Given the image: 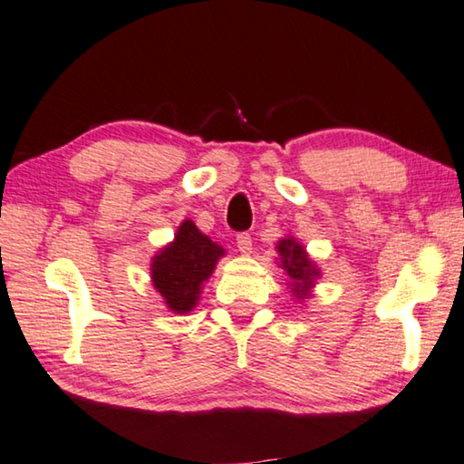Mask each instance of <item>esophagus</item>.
I'll list each match as a JSON object with an SVG mask.
<instances>
[{
  "instance_id": "esophagus-1",
  "label": "esophagus",
  "mask_w": 464,
  "mask_h": 464,
  "mask_svg": "<svg viewBox=\"0 0 464 464\" xmlns=\"http://www.w3.org/2000/svg\"><path fill=\"white\" fill-rule=\"evenodd\" d=\"M237 250L241 254H250L252 252V237H250V233H239L237 235Z\"/></svg>"
}]
</instances>
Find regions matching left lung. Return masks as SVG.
<instances>
[{
    "label": "left lung",
    "instance_id": "1",
    "mask_svg": "<svg viewBox=\"0 0 464 464\" xmlns=\"http://www.w3.org/2000/svg\"><path fill=\"white\" fill-rule=\"evenodd\" d=\"M275 250L279 254L276 265L287 275V287L292 289L294 300H308L313 295L316 279H321L319 265L310 258L306 247L294 235H287V237L276 241Z\"/></svg>",
    "mask_w": 464,
    "mask_h": 464
}]
</instances>
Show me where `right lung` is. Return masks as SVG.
Returning <instances> with one entry per match:
<instances>
[{
	"label": "right lung",
	"mask_w": 464,
	"mask_h": 464,
	"mask_svg": "<svg viewBox=\"0 0 464 464\" xmlns=\"http://www.w3.org/2000/svg\"><path fill=\"white\" fill-rule=\"evenodd\" d=\"M225 256V247L185 218L175 239L154 254L150 265L151 285L162 295L166 308L188 314L198 306L204 283Z\"/></svg>",
	"instance_id": "obj_1"
}]
</instances>
